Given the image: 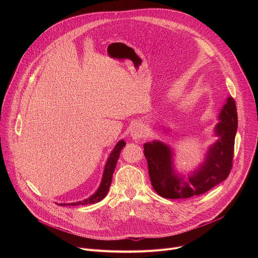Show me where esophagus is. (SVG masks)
Masks as SVG:
<instances>
[{
  "label": "esophagus",
  "instance_id": "34e87169",
  "mask_svg": "<svg viewBox=\"0 0 258 258\" xmlns=\"http://www.w3.org/2000/svg\"><path fill=\"white\" fill-rule=\"evenodd\" d=\"M146 134V128L142 124H136L131 131V137L135 141H140Z\"/></svg>",
  "mask_w": 258,
  "mask_h": 258
}]
</instances>
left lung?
<instances>
[{
    "label": "left lung",
    "instance_id": "1",
    "mask_svg": "<svg viewBox=\"0 0 258 258\" xmlns=\"http://www.w3.org/2000/svg\"><path fill=\"white\" fill-rule=\"evenodd\" d=\"M214 127L217 140L209 147L204 161L185 177L175 171L173 150L161 141L144 144L151 183L155 192L166 199H183L206 193L230 174L238 115L235 100L228 97Z\"/></svg>",
    "mask_w": 258,
    "mask_h": 258
}]
</instances>
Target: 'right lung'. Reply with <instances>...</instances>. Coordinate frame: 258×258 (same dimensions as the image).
<instances>
[{
    "label": "right lung",
    "mask_w": 258,
    "mask_h": 258,
    "mask_svg": "<svg viewBox=\"0 0 258 258\" xmlns=\"http://www.w3.org/2000/svg\"><path fill=\"white\" fill-rule=\"evenodd\" d=\"M125 146V142L123 140H120L114 147V149L110 153L107 162L104 167L103 171V176L100 186L98 190L89 198L83 200V201H78V202H73V203H57L60 206H77V205H87V204H93L100 202L102 199H104L109 191L110 185H111L112 181V175L117 163V160L119 158V154L122 150L123 147Z\"/></svg>",
    "instance_id": "add662e5"
}]
</instances>
